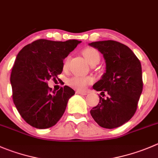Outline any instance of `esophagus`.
<instances>
[{
	"label": "esophagus",
	"mask_w": 158,
	"mask_h": 158,
	"mask_svg": "<svg viewBox=\"0 0 158 158\" xmlns=\"http://www.w3.org/2000/svg\"><path fill=\"white\" fill-rule=\"evenodd\" d=\"M76 93H77V94H79V95H86L87 94L86 92L81 91V90H77V91H76Z\"/></svg>",
	"instance_id": "esophagus-1"
}]
</instances>
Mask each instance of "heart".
<instances>
[{"instance_id": "b5f03b06", "label": "heart", "mask_w": 158, "mask_h": 158, "mask_svg": "<svg viewBox=\"0 0 158 158\" xmlns=\"http://www.w3.org/2000/svg\"><path fill=\"white\" fill-rule=\"evenodd\" d=\"M82 54L85 59H86L87 62L91 65V64L95 63L96 62H99V59H100V56H99V52L96 49L93 48H86L82 51ZM69 58H66L64 61L63 67L65 68L68 63ZM93 79L90 77H83V76H74L73 77L70 78L69 79V85H71L72 87L74 88L79 89H82L85 88L88 84L92 82Z\"/></svg>"}]
</instances>
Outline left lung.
I'll use <instances>...</instances> for the list:
<instances>
[{"label":"left lung","instance_id":"left-lung-1","mask_svg":"<svg viewBox=\"0 0 158 158\" xmlns=\"http://www.w3.org/2000/svg\"><path fill=\"white\" fill-rule=\"evenodd\" d=\"M89 45L103 56L106 73L93 85L100 94L96 106L90 110L93 120L100 127L113 129L129 121L135 113L143 90L142 69L140 60L132 50L116 41H99Z\"/></svg>","mask_w":158,"mask_h":158}]
</instances>
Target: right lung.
<instances>
[{
	"label": "right lung",
	"instance_id": "obj_1",
	"mask_svg": "<svg viewBox=\"0 0 158 158\" xmlns=\"http://www.w3.org/2000/svg\"><path fill=\"white\" fill-rule=\"evenodd\" d=\"M80 42L39 39L17 56L10 79L13 101L21 117L33 127H51L63 115L75 91L67 85L52 91L47 81L62 73L63 60Z\"/></svg>",
	"mask_w": 158,
	"mask_h": 158
}]
</instances>
